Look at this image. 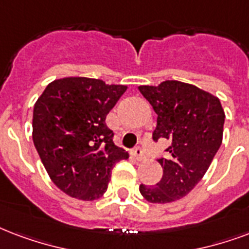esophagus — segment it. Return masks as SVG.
<instances>
[{
  "instance_id": "obj_1",
  "label": "esophagus",
  "mask_w": 249,
  "mask_h": 249,
  "mask_svg": "<svg viewBox=\"0 0 249 249\" xmlns=\"http://www.w3.org/2000/svg\"><path fill=\"white\" fill-rule=\"evenodd\" d=\"M133 155H134V158L137 159L138 162H141V160H145V158H146L141 147H136V149L133 150Z\"/></svg>"
}]
</instances>
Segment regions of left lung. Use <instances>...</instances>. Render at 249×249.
I'll return each mask as SVG.
<instances>
[{
	"label": "left lung",
	"instance_id": "8db88e82",
	"mask_svg": "<svg viewBox=\"0 0 249 249\" xmlns=\"http://www.w3.org/2000/svg\"><path fill=\"white\" fill-rule=\"evenodd\" d=\"M138 90L158 115L154 141L171 142L168 158L158 159L163 168L160 181L154 187L141 184L140 192L153 204L174 202L196 187L217 154L225 111L217 96L191 83L164 81Z\"/></svg>",
	"mask_w": 249,
	"mask_h": 249
}]
</instances>
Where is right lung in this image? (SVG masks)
Here are the masks:
<instances>
[{"instance_id": "add662e5", "label": "right lung", "mask_w": 249, "mask_h": 249, "mask_svg": "<svg viewBox=\"0 0 249 249\" xmlns=\"http://www.w3.org/2000/svg\"><path fill=\"white\" fill-rule=\"evenodd\" d=\"M128 87L102 79H54L37 98L32 140L57 188L68 196L94 201L103 196L112 168L129 154L112 141L106 117Z\"/></svg>"}]
</instances>
